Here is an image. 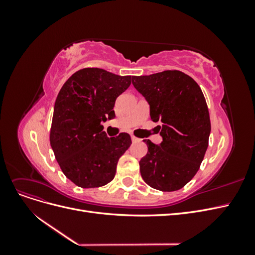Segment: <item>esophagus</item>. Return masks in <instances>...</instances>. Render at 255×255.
<instances>
[{
    "label": "esophagus",
    "instance_id": "1",
    "mask_svg": "<svg viewBox=\"0 0 255 255\" xmlns=\"http://www.w3.org/2000/svg\"><path fill=\"white\" fill-rule=\"evenodd\" d=\"M132 141L133 142H138V141H140V139H139V138L135 137V136H132Z\"/></svg>",
    "mask_w": 255,
    "mask_h": 255
}]
</instances>
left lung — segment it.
I'll return each mask as SVG.
<instances>
[{"label":"left lung","mask_w":255,"mask_h":255,"mask_svg":"<svg viewBox=\"0 0 255 255\" xmlns=\"http://www.w3.org/2000/svg\"><path fill=\"white\" fill-rule=\"evenodd\" d=\"M132 83L150 104L163 137L159 145L143 140L148 153L139 161L142 179L154 189L179 190L196 175L208 146L211 120L203 92L179 70L132 76Z\"/></svg>","instance_id":"8db88e82"}]
</instances>
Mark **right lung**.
Segmentation results:
<instances>
[{
  "instance_id": "obj_1",
  "label": "right lung",
  "mask_w": 255,
  "mask_h": 255,
  "mask_svg": "<svg viewBox=\"0 0 255 255\" xmlns=\"http://www.w3.org/2000/svg\"><path fill=\"white\" fill-rule=\"evenodd\" d=\"M130 79L84 68L59 90L50 143L61 171L76 186L95 188L113 181L119 158L132 143L128 133L107 137L101 125L115 117L116 99L128 88Z\"/></svg>"
}]
</instances>
